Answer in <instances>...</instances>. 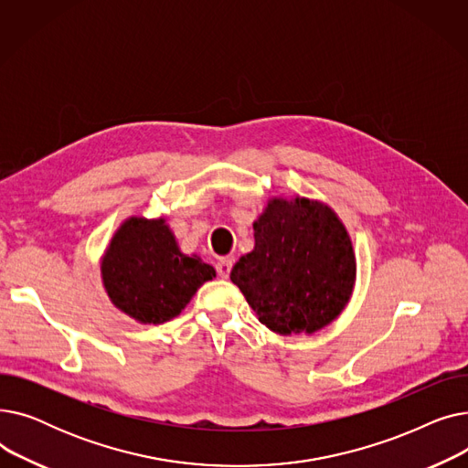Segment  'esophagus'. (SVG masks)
<instances>
[{"instance_id":"34e87169","label":"esophagus","mask_w":468,"mask_h":468,"mask_svg":"<svg viewBox=\"0 0 468 468\" xmlns=\"http://www.w3.org/2000/svg\"><path fill=\"white\" fill-rule=\"evenodd\" d=\"M231 267H233V258H221L216 263V271L221 279H228L231 273Z\"/></svg>"}]
</instances>
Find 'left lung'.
<instances>
[{
  "mask_svg": "<svg viewBox=\"0 0 468 468\" xmlns=\"http://www.w3.org/2000/svg\"><path fill=\"white\" fill-rule=\"evenodd\" d=\"M254 250L233 265L231 281L269 330L313 334L347 305L355 254L326 205L273 199L254 224Z\"/></svg>",
  "mask_w": 468,
  "mask_h": 468,
  "instance_id": "1",
  "label": "left lung"
}]
</instances>
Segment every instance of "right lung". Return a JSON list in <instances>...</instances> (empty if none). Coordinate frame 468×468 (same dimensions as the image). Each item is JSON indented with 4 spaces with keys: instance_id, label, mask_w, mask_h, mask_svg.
Here are the masks:
<instances>
[{
    "instance_id": "right-lung-1",
    "label": "right lung",
    "mask_w": 468,
    "mask_h": 468,
    "mask_svg": "<svg viewBox=\"0 0 468 468\" xmlns=\"http://www.w3.org/2000/svg\"><path fill=\"white\" fill-rule=\"evenodd\" d=\"M214 267L184 256L165 219L131 218L112 239L102 279L112 302L144 324H161L180 314Z\"/></svg>"
}]
</instances>
